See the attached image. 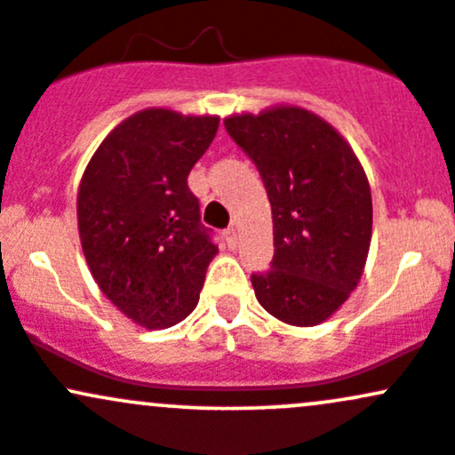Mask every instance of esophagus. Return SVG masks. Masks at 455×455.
<instances>
[{
  "label": "esophagus",
  "instance_id": "esophagus-1",
  "mask_svg": "<svg viewBox=\"0 0 455 455\" xmlns=\"http://www.w3.org/2000/svg\"><path fill=\"white\" fill-rule=\"evenodd\" d=\"M226 241H228V247L229 249H236V245H238V232H236V228H229L228 232H226Z\"/></svg>",
  "mask_w": 455,
  "mask_h": 455
}]
</instances>
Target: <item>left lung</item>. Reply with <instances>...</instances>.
Listing matches in <instances>:
<instances>
[{
	"label": "left lung",
	"mask_w": 455,
	"mask_h": 455,
	"mask_svg": "<svg viewBox=\"0 0 455 455\" xmlns=\"http://www.w3.org/2000/svg\"><path fill=\"white\" fill-rule=\"evenodd\" d=\"M223 124L271 204L275 253L267 273L251 275L256 299L282 323H323L355 291L369 256L373 202L358 156L301 106L236 112Z\"/></svg>",
	"instance_id": "obj_1"
}]
</instances>
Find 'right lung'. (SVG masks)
<instances>
[{"mask_svg": "<svg viewBox=\"0 0 455 455\" xmlns=\"http://www.w3.org/2000/svg\"><path fill=\"white\" fill-rule=\"evenodd\" d=\"M217 130V115L139 110L101 140L82 173L86 265L112 304L148 330L187 319L219 253L187 184Z\"/></svg>", "mask_w": 455, "mask_h": 455, "instance_id": "1", "label": "right lung"}]
</instances>
